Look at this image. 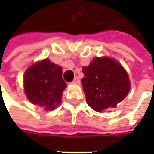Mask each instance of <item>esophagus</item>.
Here are the masks:
<instances>
[{
    "mask_svg": "<svg viewBox=\"0 0 154 154\" xmlns=\"http://www.w3.org/2000/svg\"><path fill=\"white\" fill-rule=\"evenodd\" d=\"M73 83H75V84H79L80 83V79H79V77H76L74 78V80H73Z\"/></svg>",
    "mask_w": 154,
    "mask_h": 154,
    "instance_id": "34e87169",
    "label": "esophagus"
}]
</instances>
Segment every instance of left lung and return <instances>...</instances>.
<instances>
[{
    "instance_id": "1",
    "label": "left lung",
    "mask_w": 154,
    "mask_h": 154,
    "mask_svg": "<svg viewBox=\"0 0 154 154\" xmlns=\"http://www.w3.org/2000/svg\"><path fill=\"white\" fill-rule=\"evenodd\" d=\"M82 85L87 104L97 112L115 108L130 90L125 69L109 57H96L87 67H83Z\"/></svg>"
}]
</instances>
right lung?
Instances as JSON below:
<instances>
[{
    "instance_id": "add662e5",
    "label": "right lung",
    "mask_w": 154,
    "mask_h": 154,
    "mask_svg": "<svg viewBox=\"0 0 154 154\" xmlns=\"http://www.w3.org/2000/svg\"><path fill=\"white\" fill-rule=\"evenodd\" d=\"M61 75V67L48 59L29 67L24 75V90L29 102L45 110L58 107L67 86Z\"/></svg>"
}]
</instances>
